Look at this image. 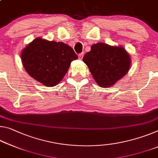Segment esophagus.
Returning a JSON list of instances; mask_svg holds the SVG:
<instances>
[{
	"mask_svg": "<svg viewBox=\"0 0 158 158\" xmlns=\"http://www.w3.org/2000/svg\"><path fill=\"white\" fill-rule=\"evenodd\" d=\"M83 56H84V53H83V52H82V53L79 54V56H78L79 59V60H81L82 58H83Z\"/></svg>",
	"mask_w": 158,
	"mask_h": 158,
	"instance_id": "esophagus-1",
	"label": "esophagus"
}]
</instances>
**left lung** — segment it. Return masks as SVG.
Instances as JSON below:
<instances>
[{
    "label": "left lung",
    "mask_w": 158,
    "mask_h": 158,
    "mask_svg": "<svg viewBox=\"0 0 158 158\" xmlns=\"http://www.w3.org/2000/svg\"><path fill=\"white\" fill-rule=\"evenodd\" d=\"M83 61L102 88L113 86L128 73L131 64V57L124 48L103 43L92 45Z\"/></svg>",
    "instance_id": "obj_1"
}]
</instances>
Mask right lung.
I'll return each mask as SVG.
<instances>
[{"mask_svg":"<svg viewBox=\"0 0 158 158\" xmlns=\"http://www.w3.org/2000/svg\"><path fill=\"white\" fill-rule=\"evenodd\" d=\"M77 58L68 45L40 37L29 43L21 52L22 64L29 76L48 87L58 84L72 61Z\"/></svg>","mask_w":158,"mask_h":158,"instance_id":"add662e5","label":"right lung"}]
</instances>
